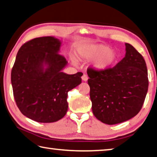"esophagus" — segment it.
I'll list each match as a JSON object with an SVG mask.
<instances>
[{
	"instance_id": "obj_1",
	"label": "esophagus",
	"mask_w": 157,
	"mask_h": 157,
	"mask_svg": "<svg viewBox=\"0 0 157 157\" xmlns=\"http://www.w3.org/2000/svg\"><path fill=\"white\" fill-rule=\"evenodd\" d=\"M88 76L86 75V74H84V75H82V79L84 82H86L88 80Z\"/></svg>"
}]
</instances>
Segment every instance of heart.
Masks as SVG:
<instances>
[{
	"label": "heart",
	"instance_id": "heart-1",
	"mask_svg": "<svg viewBox=\"0 0 157 157\" xmlns=\"http://www.w3.org/2000/svg\"><path fill=\"white\" fill-rule=\"evenodd\" d=\"M79 56L85 59H93V67L98 71H106L115 65L119 58L117 51L104 44H90L84 47Z\"/></svg>",
	"mask_w": 157,
	"mask_h": 157
}]
</instances>
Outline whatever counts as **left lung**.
<instances>
[{"mask_svg": "<svg viewBox=\"0 0 157 157\" xmlns=\"http://www.w3.org/2000/svg\"><path fill=\"white\" fill-rule=\"evenodd\" d=\"M125 45L126 55L115 67L106 71H87L93 113L108 125L122 123L137 115L148 89L143 56L131 44Z\"/></svg>", "mask_w": 157, "mask_h": 157, "instance_id": "obj_1", "label": "left lung"}]
</instances>
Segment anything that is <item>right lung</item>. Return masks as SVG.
Listing matches in <instances>:
<instances>
[{"label":"right lung","instance_id":"1","mask_svg":"<svg viewBox=\"0 0 157 157\" xmlns=\"http://www.w3.org/2000/svg\"><path fill=\"white\" fill-rule=\"evenodd\" d=\"M62 42L53 36L34 38L20 48L11 80L17 106L40 123L61 119L68 110V92L81 84L82 74L62 72L68 64L59 55Z\"/></svg>","mask_w":157,"mask_h":157}]
</instances>
